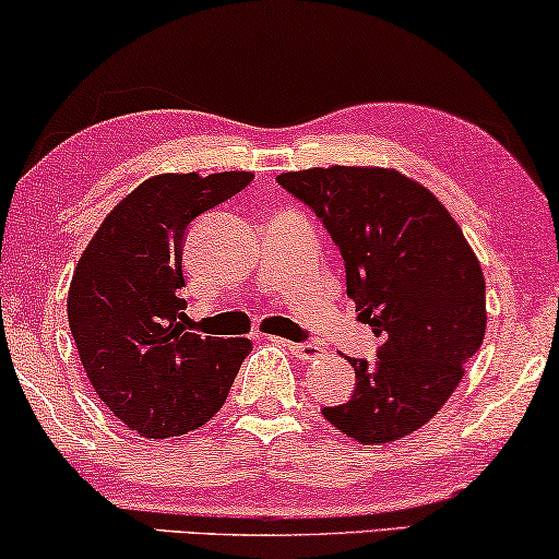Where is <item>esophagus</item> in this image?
Segmentation results:
<instances>
[{"instance_id":"1","label":"esophagus","mask_w":559,"mask_h":559,"mask_svg":"<svg viewBox=\"0 0 559 559\" xmlns=\"http://www.w3.org/2000/svg\"><path fill=\"white\" fill-rule=\"evenodd\" d=\"M285 346L289 348V354L295 358H300V361H312V358H318L323 354V348L318 346V343H289V341H282Z\"/></svg>"}]
</instances>
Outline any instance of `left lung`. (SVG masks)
Masks as SVG:
<instances>
[{"mask_svg": "<svg viewBox=\"0 0 559 559\" xmlns=\"http://www.w3.org/2000/svg\"><path fill=\"white\" fill-rule=\"evenodd\" d=\"M277 180L338 243L346 293L381 341L377 361L348 358L356 392L323 417L361 445L412 435L442 409L484 343L478 257L445 205L392 167H310Z\"/></svg>", "mask_w": 559, "mask_h": 559, "instance_id": "8db88e82", "label": "left lung"}]
</instances>
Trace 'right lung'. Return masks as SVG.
I'll use <instances>...</instances> for the list:
<instances>
[{
	"label": "right lung",
	"instance_id": "1",
	"mask_svg": "<svg viewBox=\"0 0 559 559\" xmlns=\"http://www.w3.org/2000/svg\"><path fill=\"white\" fill-rule=\"evenodd\" d=\"M254 180L152 175L114 205L68 287V325L98 400L129 430L178 440L224 407L249 338L188 333L182 236L195 216Z\"/></svg>",
	"mask_w": 559,
	"mask_h": 559
}]
</instances>
